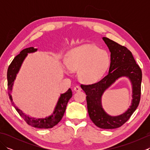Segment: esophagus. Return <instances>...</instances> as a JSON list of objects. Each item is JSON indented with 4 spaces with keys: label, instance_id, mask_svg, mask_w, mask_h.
I'll return each mask as SVG.
<instances>
[{
    "label": "esophagus",
    "instance_id": "1",
    "mask_svg": "<svg viewBox=\"0 0 150 150\" xmlns=\"http://www.w3.org/2000/svg\"><path fill=\"white\" fill-rule=\"evenodd\" d=\"M73 90H74V91H81L82 90V88L79 86H76Z\"/></svg>",
    "mask_w": 150,
    "mask_h": 150
}]
</instances>
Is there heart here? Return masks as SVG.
I'll return each instance as SVG.
<instances>
[{"instance_id": "heart-1", "label": "heart", "mask_w": 150, "mask_h": 150, "mask_svg": "<svg viewBox=\"0 0 150 150\" xmlns=\"http://www.w3.org/2000/svg\"><path fill=\"white\" fill-rule=\"evenodd\" d=\"M110 57L106 51L91 44L73 48L67 53L64 71H77L80 80L91 84L98 81L110 64Z\"/></svg>"}]
</instances>
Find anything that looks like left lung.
<instances>
[{
	"label": "left lung",
	"mask_w": 150,
	"mask_h": 150,
	"mask_svg": "<svg viewBox=\"0 0 150 150\" xmlns=\"http://www.w3.org/2000/svg\"><path fill=\"white\" fill-rule=\"evenodd\" d=\"M103 39L111 53L108 74L96 83L81 84V87L86 94L88 111L92 122L100 128L115 129L123 125L139 106L141 99L142 71L132 52L126 47L107 37H103ZM121 77H127L131 82L132 103L129 109L123 114L111 116L102 108L101 97L105 91Z\"/></svg>",
	"instance_id": "8db88e82"
}]
</instances>
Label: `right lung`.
Segmentation results:
<instances>
[{"label":"right lung","mask_w":150,"mask_h":150,"mask_svg":"<svg viewBox=\"0 0 150 150\" xmlns=\"http://www.w3.org/2000/svg\"><path fill=\"white\" fill-rule=\"evenodd\" d=\"M37 51V48H34L33 47H28V48L22 50L18 55L16 56L13 61L9 66L7 72V79H8V95L9 97L13 106L15 108L19 115L23 118L24 120L29 124V125L37 128L48 129L52 128L58 124L64 115L66 111L67 104L69 100L72 97V91L70 88L65 93L60 94V97L57 101L56 106L54 108L53 112L50 116L45 118H36L33 117L27 114L23 113V111L21 110L15 105L13 101V98L11 93L13 90L14 81L17 77V75L20 69L22 66L24 60L28 56V53H32L36 52Z\"/></svg>","instance_id":"add662e5"}]
</instances>
